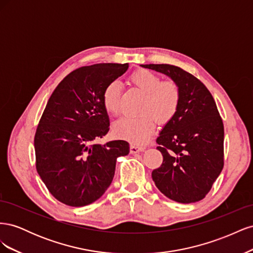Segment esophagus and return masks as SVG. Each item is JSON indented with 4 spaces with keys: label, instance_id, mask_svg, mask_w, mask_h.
Wrapping results in <instances>:
<instances>
[{
    "label": "esophagus",
    "instance_id": "1",
    "mask_svg": "<svg viewBox=\"0 0 253 253\" xmlns=\"http://www.w3.org/2000/svg\"><path fill=\"white\" fill-rule=\"evenodd\" d=\"M145 148L143 147V145H138V144H135V143H132L131 147H129V150H131V153L132 154H136V153L138 152H142Z\"/></svg>",
    "mask_w": 253,
    "mask_h": 253
}]
</instances>
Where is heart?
I'll use <instances>...</instances> for the list:
<instances>
[{
	"label": "heart",
	"mask_w": 253,
	"mask_h": 253,
	"mask_svg": "<svg viewBox=\"0 0 253 253\" xmlns=\"http://www.w3.org/2000/svg\"><path fill=\"white\" fill-rule=\"evenodd\" d=\"M133 85L144 94L139 113L135 117H122L114 124V131L118 136L141 143L154 131L156 120L166 125L176 115L180 104V89L172 80L162 81L159 76L147 70H139L129 77ZM102 102L106 112L117 115L120 111V86L113 81L105 86Z\"/></svg>",
	"instance_id": "b5f03b06"
}]
</instances>
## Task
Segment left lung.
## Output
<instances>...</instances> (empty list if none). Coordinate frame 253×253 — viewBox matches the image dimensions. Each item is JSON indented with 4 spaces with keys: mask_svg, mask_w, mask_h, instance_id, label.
Listing matches in <instances>:
<instances>
[{
    "mask_svg": "<svg viewBox=\"0 0 253 253\" xmlns=\"http://www.w3.org/2000/svg\"><path fill=\"white\" fill-rule=\"evenodd\" d=\"M163 73L180 89V104L156 142L164 160L153 170L158 190L170 200L191 204L209 193L224 167V125L205 84L170 64H141Z\"/></svg>",
    "mask_w": 253,
    "mask_h": 253,
    "instance_id": "1",
    "label": "left lung"
}]
</instances>
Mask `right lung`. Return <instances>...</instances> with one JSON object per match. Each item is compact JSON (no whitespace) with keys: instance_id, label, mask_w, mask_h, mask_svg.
Returning a JSON list of instances; mask_svg holds the SVG:
<instances>
[{"instance_id":"add662e5","label":"right lung","mask_w":253,"mask_h":253,"mask_svg":"<svg viewBox=\"0 0 253 253\" xmlns=\"http://www.w3.org/2000/svg\"><path fill=\"white\" fill-rule=\"evenodd\" d=\"M128 64L99 63L68 74L52 91L35 135L36 168L51 195L83 207L100 198L112 183L125 140L96 142L108 134L110 119L102 94Z\"/></svg>"}]
</instances>
